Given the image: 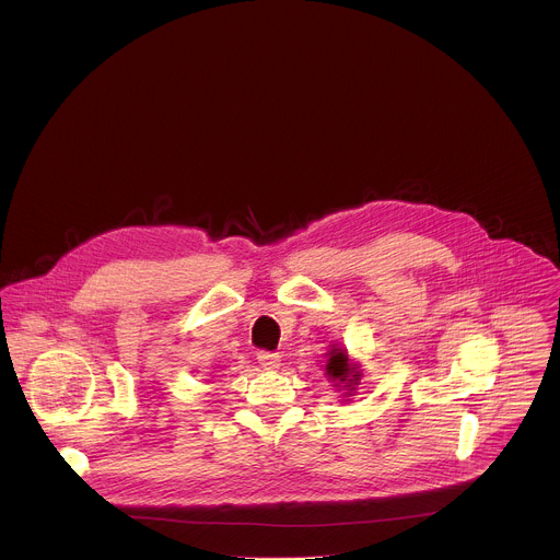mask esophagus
<instances>
[{
  "label": "esophagus",
  "mask_w": 560,
  "mask_h": 560,
  "mask_svg": "<svg viewBox=\"0 0 560 560\" xmlns=\"http://www.w3.org/2000/svg\"><path fill=\"white\" fill-rule=\"evenodd\" d=\"M256 360H258V364H260L262 369H267V371H273V369L280 366V355L273 353V351H258V353H256Z\"/></svg>",
  "instance_id": "obj_1"
}]
</instances>
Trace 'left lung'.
Here are the masks:
<instances>
[{
    "instance_id": "left-lung-1",
    "label": "left lung",
    "mask_w": 560,
    "mask_h": 560,
    "mask_svg": "<svg viewBox=\"0 0 560 560\" xmlns=\"http://www.w3.org/2000/svg\"><path fill=\"white\" fill-rule=\"evenodd\" d=\"M329 360H327V364H325V375H329V380L331 382H336V386L338 384H345L342 388H349V386H353L358 380H360V375L355 373V369H351L349 366V360H347V351H342V349H331L329 353ZM353 390V388H351Z\"/></svg>"
}]
</instances>
